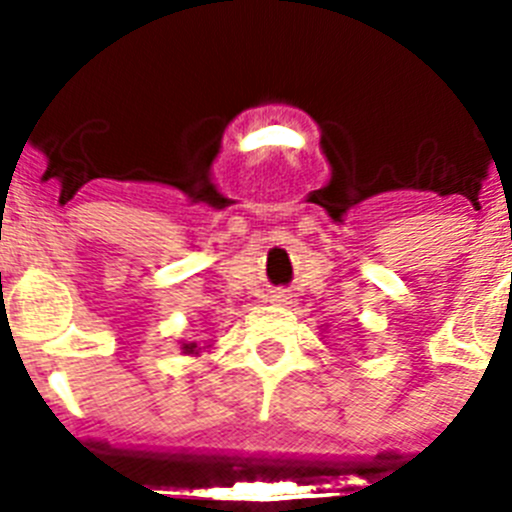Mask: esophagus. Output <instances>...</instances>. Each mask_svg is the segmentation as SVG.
<instances>
[{
	"instance_id": "34e87169",
	"label": "esophagus",
	"mask_w": 512,
	"mask_h": 512,
	"mask_svg": "<svg viewBox=\"0 0 512 512\" xmlns=\"http://www.w3.org/2000/svg\"><path fill=\"white\" fill-rule=\"evenodd\" d=\"M271 303H273V305H287V303H289L287 292H273V295H271Z\"/></svg>"
}]
</instances>
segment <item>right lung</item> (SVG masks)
I'll use <instances>...</instances> for the list:
<instances>
[{
	"instance_id": "add662e5",
	"label": "right lung",
	"mask_w": 512,
	"mask_h": 512,
	"mask_svg": "<svg viewBox=\"0 0 512 512\" xmlns=\"http://www.w3.org/2000/svg\"><path fill=\"white\" fill-rule=\"evenodd\" d=\"M180 348H183V353H188V356H199L201 350H204V348H212V345H204V348H199L196 342H183Z\"/></svg>"
}]
</instances>
